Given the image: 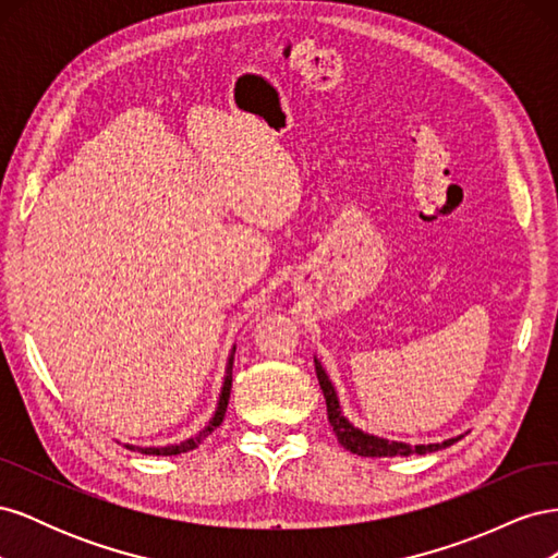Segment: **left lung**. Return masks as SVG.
<instances>
[{
  "label": "left lung",
  "instance_id": "obj_1",
  "mask_svg": "<svg viewBox=\"0 0 558 558\" xmlns=\"http://www.w3.org/2000/svg\"><path fill=\"white\" fill-rule=\"evenodd\" d=\"M316 363V377H318V384H320V391H324V398H326V404H328V421L330 426L337 435V440H340V445L344 449H349L351 453H359V456H373V459H381V456H410V453H428V451H437V449H445L449 445H453L459 437H451V440H445L440 445H404V442H388V440H381V437H375V435H367L359 428H353L349 421L342 416L340 412V402H337V396H335V388L328 379V375L324 373V367H320L318 361Z\"/></svg>",
  "mask_w": 558,
  "mask_h": 558
}]
</instances>
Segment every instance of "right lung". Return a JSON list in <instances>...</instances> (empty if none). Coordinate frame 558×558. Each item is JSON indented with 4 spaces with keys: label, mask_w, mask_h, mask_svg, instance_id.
I'll list each match as a JSON object with an SVG mask.
<instances>
[{
    "label": "right lung",
    "mask_w": 558,
    "mask_h": 558,
    "mask_svg": "<svg viewBox=\"0 0 558 558\" xmlns=\"http://www.w3.org/2000/svg\"><path fill=\"white\" fill-rule=\"evenodd\" d=\"M232 359H234V349H232V356L228 361V373H226V384H223V391H221V400H218V408H216V414L214 418L209 421V426L205 430H199L195 437H191V440L185 442H179V445H170V447H130L128 449H140L142 453H154V456H177V453H185V451H193L197 449L202 442L207 440V437L223 424V416H226V410H228V400H230V388H232Z\"/></svg>",
    "instance_id": "1"
}]
</instances>
